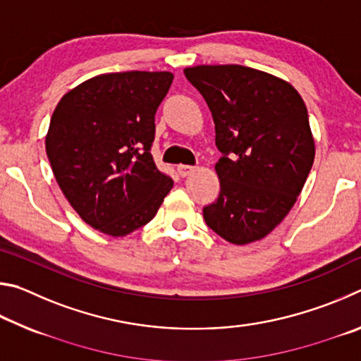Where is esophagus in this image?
Returning <instances> with one entry per match:
<instances>
[{"instance_id":"1","label":"esophagus","mask_w":361,"mask_h":361,"mask_svg":"<svg viewBox=\"0 0 361 361\" xmlns=\"http://www.w3.org/2000/svg\"><path fill=\"white\" fill-rule=\"evenodd\" d=\"M194 170L195 169L191 167V166H178V167H176V172H178V175L183 176V178H185V176H188V175H191Z\"/></svg>"}]
</instances>
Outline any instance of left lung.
I'll return each instance as SVG.
<instances>
[{"instance_id": "left-lung-1", "label": "left lung", "mask_w": 361, "mask_h": 361, "mask_svg": "<svg viewBox=\"0 0 361 361\" xmlns=\"http://www.w3.org/2000/svg\"><path fill=\"white\" fill-rule=\"evenodd\" d=\"M185 76L209 105L221 157L210 229L235 245L266 237L295 205L315 157L309 114L283 79L242 65H199Z\"/></svg>"}]
</instances>
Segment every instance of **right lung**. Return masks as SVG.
I'll use <instances>...</instances> for the list:
<instances>
[{
  "mask_svg": "<svg viewBox=\"0 0 361 361\" xmlns=\"http://www.w3.org/2000/svg\"><path fill=\"white\" fill-rule=\"evenodd\" d=\"M169 71L108 73L62 97L46 152L65 197L85 223L124 237L149 223L173 180L151 156L154 114L172 85Z\"/></svg>",
  "mask_w": 361,
  "mask_h": 361,
  "instance_id": "obj_1",
  "label": "right lung"
}]
</instances>
